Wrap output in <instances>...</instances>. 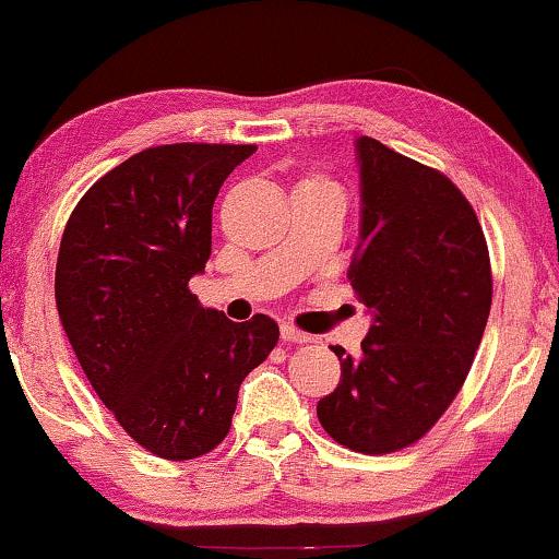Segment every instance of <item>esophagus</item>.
I'll return each instance as SVG.
<instances>
[{
  "instance_id": "1",
  "label": "esophagus",
  "mask_w": 559,
  "mask_h": 559,
  "mask_svg": "<svg viewBox=\"0 0 559 559\" xmlns=\"http://www.w3.org/2000/svg\"><path fill=\"white\" fill-rule=\"evenodd\" d=\"M280 335H282V341H287V343H310L308 333L297 331L295 325H287V323L280 328Z\"/></svg>"
}]
</instances>
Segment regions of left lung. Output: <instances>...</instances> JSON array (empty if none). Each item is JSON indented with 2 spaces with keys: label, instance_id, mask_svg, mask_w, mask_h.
<instances>
[{
  "label": "left lung",
  "instance_id": "8db88e82",
  "mask_svg": "<svg viewBox=\"0 0 559 559\" xmlns=\"http://www.w3.org/2000/svg\"><path fill=\"white\" fill-rule=\"evenodd\" d=\"M361 224L348 280L371 316L361 356L341 346V384L318 419L356 453L417 442L468 377L491 312L480 224L445 175L358 136Z\"/></svg>",
  "mask_w": 559,
  "mask_h": 559
}]
</instances>
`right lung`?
Wrapping results in <instances>:
<instances>
[{
  "label": "right lung",
  "mask_w": 559,
  "mask_h": 559,
  "mask_svg": "<svg viewBox=\"0 0 559 559\" xmlns=\"http://www.w3.org/2000/svg\"><path fill=\"white\" fill-rule=\"evenodd\" d=\"M254 144H163L106 173L68 218L56 266L60 323L98 400L150 453L205 455L226 438L272 318L234 323L188 289L211 257L221 186Z\"/></svg>",
  "instance_id": "obj_1"
}]
</instances>
